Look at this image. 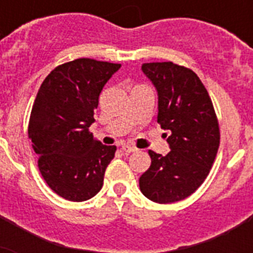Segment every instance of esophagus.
<instances>
[{
    "label": "esophagus",
    "mask_w": 253,
    "mask_h": 253,
    "mask_svg": "<svg viewBox=\"0 0 253 253\" xmlns=\"http://www.w3.org/2000/svg\"><path fill=\"white\" fill-rule=\"evenodd\" d=\"M121 148H122L123 152H126V154H131V152H135V151H136V148L132 146H130V144H122V146H121Z\"/></svg>",
    "instance_id": "esophagus-1"
}]
</instances>
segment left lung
<instances>
[{
  "instance_id": "1",
  "label": "left lung",
  "mask_w": 253,
  "mask_h": 253,
  "mask_svg": "<svg viewBox=\"0 0 253 253\" xmlns=\"http://www.w3.org/2000/svg\"><path fill=\"white\" fill-rule=\"evenodd\" d=\"M142 71L158 91V122L169 130L170 151L166 156L148 152L151 167L139 186L148 200L172 204L196 192L208 177L219 147V126L208 90L193 71L172 61L146 63Z\"/></svg>"
}]
</instances>
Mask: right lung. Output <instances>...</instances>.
<instances>
[{
    "label": "right lung",
    "instance_id": "add662e5",
    "mask_svg": "<svg viewBox=\"0 0 253 253\" xmlns=\"http://www.w3.org/2000/svg\"><path fill=\"white\" fill-rule=\"evenodd\" d=\"M119 68L121 64L77 59L56 67L38 90L29 138L42 176L65 200H90L102 188L117 147L102 144L89 127L103 86Z\"/></svg>",
    "mask_w": 253,
    "mask_h": 253
}]
</instances>
